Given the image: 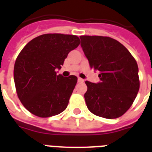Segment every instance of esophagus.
<instances>
[{
  "instance_id": "34e87169",
  "label": "esophagus",
  "mask_w": 152,
  "mask_h": 152,
  "mask_svg": "<svg viewBox=\"0 0 152 152\" xmlns=\"http://www.w3.org/2000/svg\"><path fill=\"white\" fill-rule=\"evenodd\" d=\"M77 81H78L79 83H83L84 81V80L82 78H80V77H78V78H77Z\"/></svg>"
}]
</instances>
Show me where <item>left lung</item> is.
Segmentation results:
<instances>
[{
  "label": "left lung",
  "mask_w": 152,
  "mask_h": 152,
  "mask_svg": "<svg viewBox=\"0 0 152 152\" xmlns=\"http://www.w3.org/2000/svg\"><path fill=\"white\" fill-rule=\"evenodd\" d=\"M80 46L90 67L100 72V82L85 81L84 98L92 113L106 119L123 116L139 90V68L126 47L110 37L80 36Z\"/></svg>",
  "instance_id": "obj_1"
}]
</instances>
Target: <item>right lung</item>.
<instances>
[{
	"mask_svg": "<svg viewBox=\"0 0 152 152\" xmlns=\"http://www.w3.org/2000/svg\"><path fill=\"white\" fill-rule=\"evenodd\" d=\"M79 44L77 36L44 34L29 42L17 56L13 70L17 96L31 113L49 117L67 108L77 77H64L56 71Z\"/></svg>",
	"mask_w": 152,
	"mask_h": 152,
	"instance_id": "1",
	"label": "right lung"
}]
</instances>
